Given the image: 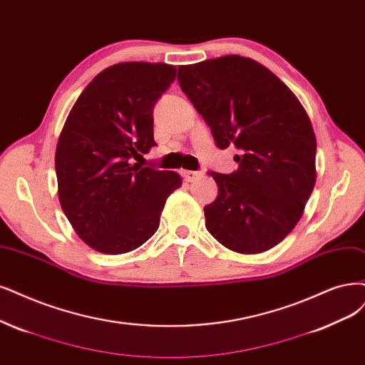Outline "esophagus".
Returning <instances> with one entry per match:
<instances>
[{"mask_svg": "<svg viewBox=\"0 0 365 365\" xmlns=\"http://www.w3.org/2000/svg\"><path fill=\"white\" fill-rule=\"evenodd\" d=\"M182 174H183V179L186 180V182H194V180H197L198 178H200V173L198 171H182Z\"/></svg>", "mask_w": 365, "mask_h": 365, "instance_id": "esophagus-1", "label": "esophagus"}]
</instances>
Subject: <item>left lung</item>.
<instances>
[{
	"mask_svg": "<svg viewBox=\"0 0 365 365\" xmlns=\"http://www.w3.org/2000/svg\"><path fill=\"white\" fill-rule=\"evenodd\" d=\"M178 81L217 145L240 150L235 173H209L220 190L205 207L209 233L240 254L274 248L316 183V135L304 106L267 67L240 56L180 66Z\"/></svg>",
	"mask_w": 365,
	"mask_h": 365,
	"instance_id": "left-lung-1",
	"label": "left lung"
}]
</instances>
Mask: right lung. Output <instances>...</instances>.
<instances>
[{"instance_id":"add662e5","label":"right lung","mask_w":365,"mask_h":365,"mask_svg":"<svg viewBox=\"0 0 365 365\" xmlns=\"http://www.w3.org/2000/svg\"><path fill=\"white\" fill-rule=\"evenodd\" d=\"M175 78L165 63L106 67L79 94L56 150L58 198L76 235L103 254L141 247L159 227L174 171L143 167L153 145V106ZM140 162V160H139Z\"/></svg>"}]
</instances>
